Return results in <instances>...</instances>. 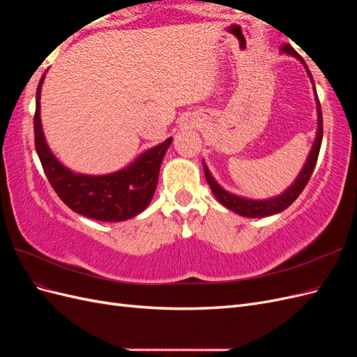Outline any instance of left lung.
<instances>
[{"label": "left lung", "mask_w": 357, "mask_h": 357, "mask_svg": "<svg viewBox=\"0 0 357 357\" xmlns=\"http://www.w3.org/2000/svg\"><path fill=\"white\" fill-rule=\"evenodd\" d=\"M282 52L286 53V55H291L295 56L296 59H299L302 63H304V67L308 73V77L314 86V80H312V75L307 67V63L304 62L298 52H295V49L291 47L290 45H284L282 47ZM314 95H316V104H317V132H316V139L314 143H312V147L310 150V155L308 159L305 162L304 168L301 169L299 176L296 177V180L294 181V185H290V188H287L282 195H278L275 198H269V199H247L238 195H234V193L225 190L218 181L214 180V177L211 176V172L208 171L207 165H205V162H202V167H204V174L205 178H207V183L210 185V189L213 192V195L218 198V201L225 205L226 208H229L231 211L244 215V218H266V215H273L277 214L280 211L286 210L289 205L294 202L299 195L301 192L304 190V188L307 186V183L312 174V171H314L316 167V162L319 158V152H320V146H321V138H323V117H321V107H320V101H319V96L316 92V86L314 88Z\"/></svg>", "instance_id": "8db88e82"}]
</instances>
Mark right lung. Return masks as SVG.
Wrapping results in <instances>:
<instances>
[{"label":"right lung","instance_id":"obj_1","mask_svg":"<svg viewBox=\"0 0 357 357\" xmlns=\"http://www.w3.org/2000/svg\"><path fill=\"white\" fill-rule=\"evenodd\" d=\"M43 80H45V75L38 83L36 96V150L46 177L58 197L73 211L100 222H123L144 211L155 195L162 159L172 138H167L162 144L149 149L131 165L112 174H75L63 167L50 152L45 134H43L40 119Z\"/></svg>","mask_w":357,"mask_h":357}]
</instances>
